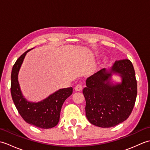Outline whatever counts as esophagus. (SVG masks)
Here are the masks:
<instances>
[{"label":"esophagus","instance_id":"34e87169","mask_svg":"<svg viewBox=\"0 0 150 150\" xmlns=\"http://www.w3.org/2000/svg\"><path fill=\"white\" fill-rule=\"evenodd\" d=\"M82 89V86L81 84H77V85L75 87V90L76 91H81Z\"/></svg>","mask_w":150,"mask_h":150}]
</instances>
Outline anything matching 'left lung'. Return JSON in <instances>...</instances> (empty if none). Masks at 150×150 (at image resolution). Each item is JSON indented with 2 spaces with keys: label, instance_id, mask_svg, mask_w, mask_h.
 I'll list each match as a JSON object with an SVG mask.
<instances>
[{
  "label": "left lung",
  "instance_id": "8db88e82",
  "mask_svg": "<svg viewBox=\"0 0 150 150\" xmlns=\"http://www.w3.org/2000/svg\"><path fill=\"white\" fill-rule=\"evenodd\" d=\"M114 74L121 82L113 84ZM82 93L86 99V115L91 124L110 128L126 120L134 107L137 94L135 70L128 59L115 61L110 69L103 68L89 77Z\"/></svg>",
  "mask_w": 150,
  "mask_h": 150
}]
</instances>
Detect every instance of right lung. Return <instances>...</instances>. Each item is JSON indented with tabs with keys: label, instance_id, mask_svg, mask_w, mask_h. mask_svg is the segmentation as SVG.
<instances>
[{
	"label": "right lung",
	"instance_id": "add662e5",
	"mask_svg": "<svg viewBox=\"0 0 150 150\" xmlns=\"http://www.w3.org/2000/svg\"><path fill=\"white\" fill-rule=\"evenodd\" d=\"M32 49L22 54L13 66L11 75L12 99L19 114L27 123L40 128H52L59 122L62 104L66 98L72 94L73 88L71 87L60 89L38 103L28 101L21 91L18 75L26 53Z\"/></svg>",
	"mask_w": 150,
	"mask_h": 150
}]
</instances>
